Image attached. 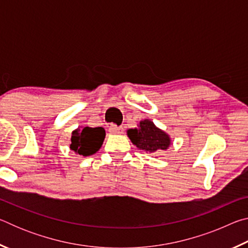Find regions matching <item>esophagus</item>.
Here are the masks:
<instances>
[{
	"instance_id": "1",
	"label": "esophagus",
	"mask_w": 248,
	"mask_h": 248,
	"mask_svg": "<svg viewBox=\"0 0 248 248\" xmlns=\"http://www.w3.org/2000/svg\"><path fill=\"white\" fill-rule=\"evenodd\" d=\"M108 130H109V132L110 133H114V134H121L124 132V129L121 128V127H116L115 124H108Z\"/></svg>"
}]
</instances>
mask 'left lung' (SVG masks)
<instances>
[{"mask_svg":"<svg viewBox=\"0 0 248 248\" xmlns=\"http://www.w3.org/2000/svg\"><path fill=\"white\" fill-rule=\"evenodd\" d=\"M127 136L138 149L151 155L166 151L171 144L170 134L157 128L150 119L141 120L137 128L128 129Z\"/></svg>","mask_w":248,"mask_h":248,"instance_id":"obj_1","label":"left lung"}]
</instances>
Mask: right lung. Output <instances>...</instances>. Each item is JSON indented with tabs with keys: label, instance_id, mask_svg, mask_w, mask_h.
<instances>
[{
	"label": "right lung",
	"instance_id": "right-lung-1",
	"mask_svg": "<svg viewBox=\"0 0 248 248\" xmlns=\"http://www.w3.org/2000/svg\"><path fill=\"white\" fill-rule=\"evenodd\" d=\"M105 137H106V132L102 127L91 128L79 125L72 131L70 149L75 154L90 156L102 148Z\"/></svg>",
	"mask_w": 248,
	"mask_h": 248
}]
</instances>
